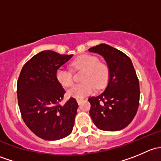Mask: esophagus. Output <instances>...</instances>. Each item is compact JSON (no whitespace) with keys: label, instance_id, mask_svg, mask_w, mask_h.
<instances>
[{"label":"esophagus","instance_id":"34e87169","mask_svg":"<svg viewBox=\"0 0 161 161\" xmlns=\"http://www.w3.org/2000/svg\"><path fill=\"white\" fill-rule=\"evenodd\" d=\"M82 100H81V99H77V103H79V104H80L81 103H82Z\"/></svg>","mask_w":161,"mask_h":161}]
</instances>
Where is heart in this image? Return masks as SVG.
<instances>
[{
  "instance_id": "1",
  "label": "heart",
  "mask_w": 161,
  "mask_h": 161,
  "mask_svg": "<svg viewBox=\"0 0 161 161\" xmlns=\"http://www.w3.org/2000/svg\"><path fill=\"white\" fill-rule=\"evenodd\" d=\"M74 70H83L81 83L72 86L67 95L76 99H82L92 93L97 87L102 89L106 86L109 78V69L104 63L91 54H82L76 58L71 64ZM56 79L62 86L69 87L73 83L72 73L69 69L59 68L56 71Z\"/></svg>"
}]
</instances>
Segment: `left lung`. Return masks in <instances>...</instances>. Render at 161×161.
<instances>
[{"mask_svg": "<svg viewBox=\"0 0 161 161\" xmlns=\"http://www.w3.org/2000/svg\"><path fill=\"white\" fill-rule=\"evenodd\" d=\"M104 58L109 68V81L103 93L88 99L90 115L98 129L119 131L127 127L137 113L139 82L130 58L109 45H97L89 49Z\"/></svg>", "mask_w": 161, "mask_h": 161, "instance_id": "8db88e82", "label": "left lung"}]
</instances>
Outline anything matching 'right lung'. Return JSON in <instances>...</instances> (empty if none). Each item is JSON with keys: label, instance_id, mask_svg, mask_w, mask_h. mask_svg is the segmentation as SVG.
<instances>
[{"label": "right lung", "instance_id": "add662e5", "mask_svg": "<svg viewBox=\"0 0 161 161\" xmlns=\"http://www.w3.org/2000/svg\"><path fill=\"white\" fill-rule=\"evenodd\" d=\"M72 56L52 50L40 52L24 64L18 79V103L22 119L36 136L45 140L65 138L73 129L79 105L73 97L61 104L65 91L55 76Z\"/></svg>", "mask_w": 161, "mask_h": 161}]
</instances>
